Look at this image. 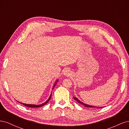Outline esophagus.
Here are the masks:
<instances>
[{
  "mask_svg": "<svg viewBox=\"0 0 129 129\" xmlns=\"http://www.w3.org/2000/svg\"><path fill=\"white\" fill-rule=\"evenodd\" d=\"M64 75L66 76H69L71 75V72H69V71H68V70H67V71H66L64 73Z\"/></svg>",
  "mask_w": 129,
  "mask_h": 129,
  "instance_id": "34e87169",
  "label": "esophagus"
}]
</instances>
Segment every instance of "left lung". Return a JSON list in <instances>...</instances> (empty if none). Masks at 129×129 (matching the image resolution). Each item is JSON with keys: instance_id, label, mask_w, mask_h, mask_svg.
I'll return each instance as SVG.
<instances>
[{"instance_id": "obj_1", "label": "left lung", "mask_w": 129, "mask_h": 129, "mask_svg": "<svg viewBox=\"0 0 129 129\" xmlns=\"http://www.w3.org/2000/svg\"><path fill=\"white\" fill-rule=\"evenodd\" d=\"M74 99H75V100H76L78 103H80V104H82L83 105H84V107H88V108H100V107H95V106H91V105H88V104H85V103H83V102H81V101H80V100H78V99L76 98V97H74Z\"/></svg>"}]
</instances>
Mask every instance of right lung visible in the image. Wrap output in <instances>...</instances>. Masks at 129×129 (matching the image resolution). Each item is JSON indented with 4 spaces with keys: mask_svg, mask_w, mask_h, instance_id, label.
I'll list each match as a JSON object with an SVG mask.
<instances>
[{
    "mask_svg": "<svg viewBox=\"0 0 129 129\" xmlns=\"http://www.w3.org/2000/svg\"><path fill=\"white\" fill-rule=\"evenodd\" d=\"M58 80H56V83H55V84H54V85L53 86V89L54 88V87L55 86V85L56 84V83H57V81ZM51 96H52V94H50V96H49V99H48V100L46 101V102H45V103H42V104H39V105H35V104H25V103H21V102H19L20 103V104H22V105H25V106H26V107H29V108H40V107H42V106H44V105H45L46 104H47L48 103V101L50 100V98H51ZM17 102H18V101H17Z\"/></svg>",
    "mask_w": 129,
    "mask_h": 129,
    "instance_id": "obj_1",
    "label": "right lung"
}]
</instances>
